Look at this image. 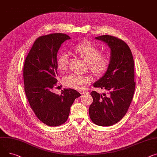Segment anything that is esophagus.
I'll use <instances>...</instances> for the list:
<instances>
[{
  "mask_svg": "<svg viewBox=\"0 0 157 157\" xmlns=\"http://www.w3.org/2000/svg\"><path fill=\"white\" fill-rule=\"evenodd\" d=\"M80 94L82 96H84L85 94H89V93L88 92H86V93H85V92H82V93H80Z\"/></svg>",
  "mask_w": 157,
  "mask_h": 157,
  "instance_id": "esophagus-1",
  "label": "esophagus"
}]
</instances>
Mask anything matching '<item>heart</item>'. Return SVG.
I'll return each mask as SVG.
<instances>
[{"mask_svg": "<svg viewBox=\"0 0 157 157\" xmlns=\"http://www.w3.org/2000/svg\"><path fill=\"white\" fill-rule=\"evenodd\" d=\"M75 54L88 63L89 70L96 77L103 75L110 65V57L107 54H100L99 49L89 42H82L77 44L73 49ZM69 64L68 55L61 52L57 58V66L61 71H65ZM89 75H81L76 73L64 77L63 82L67 87L76 90L84 89L86 86L91 82Z\"/></svg>", "mask_w": 157, "mask_h": 157, "instance_id": "obj_1", "label": "heart"}]
</instances>
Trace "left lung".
Wrapping results in <instances>:
<instances>
[{
    "mask_svg": "<svg viewBox=\"0 0 157 157\" xmlns=\"http://www.w3.org/2000/svg\"><path fill=\"white\" fill-rule=\"evenodd\" d=\"M95 39L108 45L111 62L104 76L94 83V87L106 89L109 93L103 96L96 91L92 92L93 101L89 113L95 124L110 126L125 116L131 103L136 86L134 62L129 47L122 39L108 35Z\"/></svg>",
    "mask_w": 157,
    "mask_h": 157,
    "instance_id": "obj_1",
    "label": "left lung"
}]
</instances>
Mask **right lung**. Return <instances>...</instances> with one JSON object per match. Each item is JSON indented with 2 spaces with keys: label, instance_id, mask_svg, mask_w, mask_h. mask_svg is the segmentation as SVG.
Wrapping results in <instances>:
<instances>
[{
  "label": "right lung",
  "instance_id": "add662e5",
  "mask_svg": "<svg viewBox=\"0 0 157 157\" xmlns=\"http://www.w3.org/2000/svg\"><path fill=\"white\" fill-rule=\"evenodd\" d=\"M70 37L56 33L36 39L25 61V92L35 115L45 125L63 124L70 107L80 94L72 89H64L61 94L53 93L58 80L57 53L61 45Z\"/></svg>",
  "mask_w": 157,
  "mask_h": 157
}]
</instances>
